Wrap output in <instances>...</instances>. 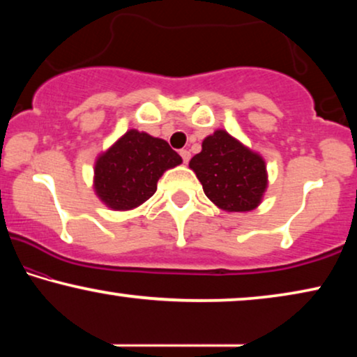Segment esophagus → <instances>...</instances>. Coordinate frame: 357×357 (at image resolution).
<instances>
[{
	"mask_svg": "<svg viewBox=\"0 0 357 357\" xmlns=\"http://www.w3.org/2000/svg\"><path fill=\"white\" fill-rule=\"evenodd\" d=\"M180 155H182V159H183V162H185V164H188L190 158H192V154H190V151H187V149H182V151H180Z\"/></svg>",
	"mask_w": 357,
	"mask_h": 357,
	"instance_id": "esophagus-1",
	"label": "esophagus"
}]
</instances>
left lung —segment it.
Here are the masks:
<instances>
[{
    "mask_svg": "<svg viewBox=\"0 0 357 357\" xmlns=\"http://www.w3.org/2000/svg\"><path fill=\"white\" fill-rule=\"evenodd\" d=\"M190 169L202 182L204 195L229 213L255 209L268 185L266 165L261 155L245 148L224 130L204 138L202 153L193 155Z\"/></svg>",
    "mask_w": 357,
    "mask_h": 357,
    "instance_id": "1",
    "label": "left lung"
}]
</instances>
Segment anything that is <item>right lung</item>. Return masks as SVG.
Returning a JSON list of instances; mask_svg holds the SVG:
<instances>
[{
  "label": "right lung",
  "mask_w": 357,
  "mask_h": 357,
  "mask_svg": "<svg viewBox=\"0 0 357 357\" xmlns=\"http://www.w3.org/2000/svg\"><path fill=\"white\" fill-rule=\"evenodd\" d=\"M182 158L167 141L130 130L96 160L97 197L115 211L143 204L158 190V180Z\"/></svg>",
  "instance_id": "1"
}]
</instances>
